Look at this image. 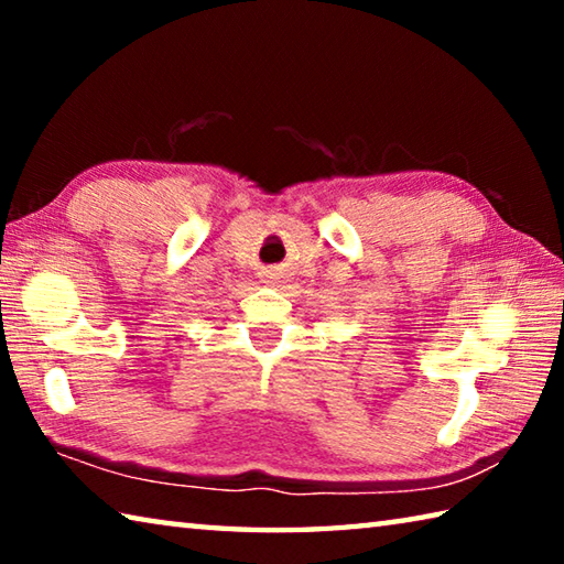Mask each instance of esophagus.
<instances>
[{"mask_svg": "<svg viewBox=\"0 0 564 564\" xmlns=\"http://www.w3.org/2000/svg\"><path fill=\"white\" fill-rule=\"evenodd\" d=\"M281 279H283L281 269H271V271H269V281H271V283H281Z\"/></svg>", "mask_w": 564, "mask_h": 564, "instance_id": "esophagus-1", "label": "esophagus"}]
</instances>
